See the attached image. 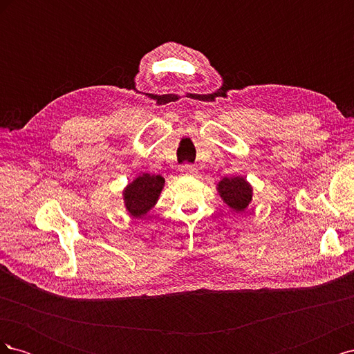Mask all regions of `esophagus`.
<instances>
[{"mask_svg":"<svg viewBox=\"0 0 354 354\" xmlns=\"http://www.w3.org/2000/svg\"><path fill=\"white\" fill-rule=\"evenodd\" d=\"M180 171H181V173H185V174H192V173H195V167L190 165V164H183L180 167Z\"/></svg>","mask_w":354,"mask_h":354,"instance_id":"obj_1","label":"esophagus"}]
</instances>
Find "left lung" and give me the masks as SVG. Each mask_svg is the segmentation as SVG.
Returning a JSON list of instances; mask_svg holds the SVG:
<instances>
[{
    "mask_svg": "<svg viewBox=\"0 0 354 354\" xmlns=\"http://www.w3.org/2000/svg\"><path fill=\"white\" fill-rule=\"evenodd\" d=\"M218 192L223 201L234 211H243L252 198L251 186L242 177H224L218 183Z\"/></svg>",
    "mask_w": 354,
    "mask_h": 354,
    "instance_id": "8db88e82",
    "label": "left lung"
}]
</instances>
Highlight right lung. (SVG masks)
<instances>
[{
	"label": "right lung",
	"instance_id": "add662e5",
	"mask_svg": "<svg viewBox=\"0 0 354 354\" xmlns=\"http://www.w3.org/2000/svg\"><path fill=\"white\" fill-rule=\"evenodd\" d=\"M165 180L160 176L143 174L124 190V201L128 212L134 217H142L151 209L164 187Z\"/></svg>",
	"mask_w": 354,
	"mask_h": 354
}]
</instances>
